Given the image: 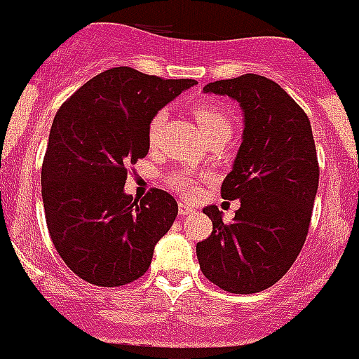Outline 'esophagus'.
I'll list each match as a JSON object with an SVG mask.
<instances>
[{
  "label": "esophagus",
  "mask_w": 359,
  "mask_h": 359,
  "mask_svg": "<svg viewBox=\"0 0 359 359\" xmlns=\"http://www.w3.org/2000/svg\"><path fill=\"white\" fill-rule=\"evenodd\" d=\"M178 211H180V216H188V215H194L195 212V208H191L188 202H183L181 201L178 204Z\"/></svg>",
  "instance_id": "1"
}]
</instances>
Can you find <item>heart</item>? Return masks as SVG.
<instances>
[{"mask_svg":"<svg viewBox=\"0 0 359 359\" xmlns=\"http://www.w3.org/2000/svg\"><path fill=\"white\" fill-rule=\"evenodd\" d=\"M191 115H194L195 122H197L198 129L202 130V134L205 136V140L215 134L219 133H230L232 130V123H230L229 116L222 111L219 108H216L215 104H195L191 106ZM165 123V113L157 111L150 120V126H148V141L151 144L158 140V134H161L162 127ZM169 184H171L175 190H178L180 194L191 197L195 195L197 188H195L194 180L187 175V172H175L169 178Z\"/></svg>","mask_w":359,"mask_h":359,"instance_id":"1","label":"heart"}]
</instances>
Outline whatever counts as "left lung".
Listing matches in <instances>:
<instances>
[{
    "instance_id": "left-lung-1",
    "label": "left lung",
    "mask_w": 359,
    "mask_h": 359,
    "mask_svg": "<svg viewBox=\"0 0 359 359\" xmlns=\"http://www.w3.org/2000/svg\"><path fill=\"white\" fill-rule=\"evenodd\" d=\"M204 92L229 95L244 111L243 143L222 197L239 198L232 223L216 205L204 208L212 232L197 243L205 278L237 295L264 292L299 257L311 225L319 183L311 122L276 81L248 73L208 83Z\"/></svg>"
}]
</instances>
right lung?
<instances>
[{"label":"right lung","instance_id":"1","mask_svg":"<svg viewBox=\"0 0 359 359\" xmlns=\"http://www.w3.org/2000/svg\"><path fill=\"white\" fill-rule=\"evenodd\" d=\"M195 83L111 67L81 85L55 113L41 197L52 243L83 281L113 288L150 267L178 204L158 188L137 201L123 184L130 165L150 150L151 116Z\"/></svg>","mask_w":359,"mask_h":359}]
</instances>
